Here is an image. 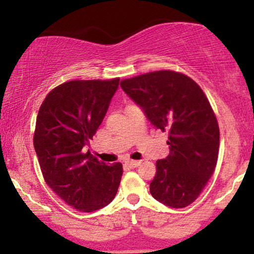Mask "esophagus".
<instances>
[{
	"instance_id": "esophagus-1",
	"label": "esophagus",
	"mask_w": 254,
	"mask_h": 254,
	"mask_svg": "<svg viewBox=\"0 0 254 254\" xmlns=\"http://www.w3.org/2000/svg\"><path fill=\"white\" fill-rule=\"evenodd\" d=\"M141 164H142V162L141 161H137V160H130V161L127 162V165L129 166V167H132V168L138 167V166L141 165Z\"/></svg>"
}]
</instances>
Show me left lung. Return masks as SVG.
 <instances>
[{
    "mask_svg": "<svg viewBox=\"0 0 254 254\" xmlns=\"http://www.w3.org/2000/svg\"><path fill=\"white\" fill-rule=\"evenodd\" d=\"M121 87L147 118L168 132L170 155L156 161L150 193L171 208H185L202 193L217 164L220 129L208 98L182 72L151 71Z\"/></svg>",
    "mask_w": 254,
    "mask_h": 254,
    "instance_id": "8db88e82",
    "label": "left lung"
}]
</instances>
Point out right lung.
Returning <instances> with one entry per match:
<instances>
[{
	"mask_svg": "<svg viewBox=\"0 0 254 254\" xmlns=\"http://www.w3.org/2000/svg\"><path fill=\"white\" fill-rule=\"evenodd\" d=\"M118 84L119 77L68 81L46 95L38 112L33 144L44 180L78 211L104 208L118 191L121 162L107 166L83 149L103 122Z\"/></svg>",
	"mask_w": 254,
	"mask_h": 254,
	"instance_id": "right-lung-1",
	"label": "right lung"
}]
</instances>
